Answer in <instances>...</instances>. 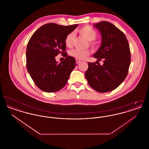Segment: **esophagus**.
<instances>
[{
    "instance_id": "1",
    "label": "esophagus",
    "mask_w": 149,
    "mask_h": 149,
    "mask_svg": "<svg viewBox=\"0 0 149 149\" xmlns=\"http://www.w3.org/2000/svg\"><path fill=\"white\" fill-rule=\"evenodd\" d=\"M75 60H76V63H77V64H79V63H80L81 62V60H79L78 58H76Z\"/></svg>"
}]
</instances>
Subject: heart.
Instances as JSON below:
<instances>
[{"mask_svg": "<svg viewBox=\"0 0 149 149\" xmlns=\"http://www.w3.org/2000/svg\"><path fill=\"white\" fill-rule=\"evenodd\" d=\"M78 32L90 42V45L93 48H95L97 46V43L94 41V40L96 38L97 33V32L89 26H85L78 29ZM74 39V33L71 32L69 33L65 39V44L68 47H71L73 44ZM91 51L89 50H80L74 49L70 52V55L79 60L85 59L86 57L89 55Z\"/></svg>", "mask_w": 149, "mask_h": 149, "instance_id": "obj_1", "label": "heart"}]
</instances>
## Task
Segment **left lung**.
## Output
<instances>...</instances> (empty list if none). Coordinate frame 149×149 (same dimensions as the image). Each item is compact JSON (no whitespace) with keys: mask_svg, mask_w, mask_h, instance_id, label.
I'll return each mask as SVG.
<instances>
[{"mask_svg":"<svg viewBox=\"0 0 149 149\" xmlns=\"http://www.w3.org/2000/svg\"><path fill=\"white\" fill-rule=\"evenodd\" d=\"M94 27L101 34L102 43L93 56L98 61L102 58L103 64L88 63L85 78L95 91L108 92L116 89L127 75L131 63L130 46L125 34L111 23L102 21Z\"/></svg>","mask_w":149,"mask_h":149,"instance_id":"1","label":"left lung"}]
</instances>
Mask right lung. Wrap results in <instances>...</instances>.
Segmentation results:
<instances>
[{
  "label": "right lung",
  "instance_id": "right-lung-1",
  "mask_svg": "<svg viewBox=\"0 0 149 149\" xmlns=\"http://www.w3.org/2000/svg\"><path fill=\"white\" fill-rule=\"evenodd\" d=\"M78 26L50 23L40 27L31 37L26 50V67L36 86L43 92H55L66 84L76 61L68 56L65 39ZM59 53L67 58L58 64L55 57Z\"/></svg>",
  "mask_w": 149,
  "mask_h": 149
}]
</instances>
